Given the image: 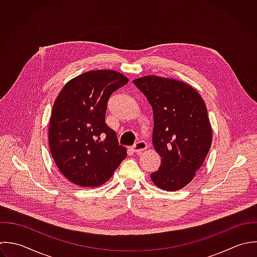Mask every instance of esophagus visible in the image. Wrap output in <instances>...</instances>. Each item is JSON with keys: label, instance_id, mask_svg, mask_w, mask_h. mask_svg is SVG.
<instances>
[{"label": "esophagus", "instance_id": "34e87169", "mask_svg": "<svg viewBox=\"0 0 257 257\" xmlns=\"http://www.w3.org/2000/svg\"><path fill=\"white\" fill-rule=\"evenodd\" d=\"M146 148H147V143L145 141H138L132 146V150L136 153H140L144 151Z\"/></svg>", "mask_w": 257, "mask_h": 257}]
</instances>
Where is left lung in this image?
<instances>
[{
  "label": "left lung",
  "mask_w": 257,
  "mask_h": 257,
  "mask_svg": "<svg viewBox=\"0 0 257 257\" xmlns=\"http://www.w3.org/2000/svg\"><path fill=\"white\" fill-rule=\"evenodd\" d=\"M153 109L152 142L161 156L150 177L166 191L185 187L210 149L212 130L201 96L186 83L158 76L133 81Z\"/></svg>",
  "instance_id": "8db88e82"
}]
</instances>
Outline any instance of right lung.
I'll list each match as a JSON object with an SVG mask.
<instances>
[{
	"label": "right lung",
	"mask_w": 257,
	"mask_h": 257,
	"mask_svg": "<svg viewBox=\"0 0 257 257\" xmlns=\"http://www.w3.org/2000/svg\"><path fill=\"white\" fill-rule=\"evenodd\" d=\"M113 70L81 74L69 81L52 110L49 145L61 173L82 187L107 181L126 158V148L105 123L110 96L128 83Z\"/></svg>",
	"instance_id": "right-lung-1"
}]
</instances>
